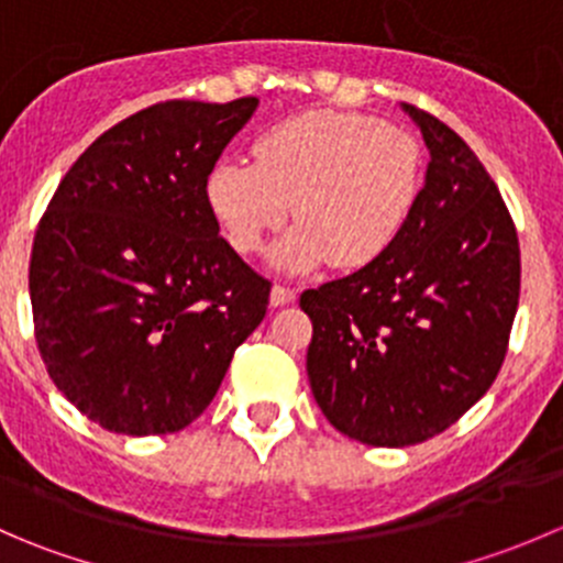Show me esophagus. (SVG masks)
Returning a JSON list of instances; mask_svg holds the SVG:
<instances>
[{
    "label": "esophagus",
    "mask_w": 563,
    "mask_h": 563,
    "mask_svg": "<svg viewBox=\"0 0 563 563\" xmlns=\"http://www.w3.org/2000/svg\"><path fill=\"white\" fill-rule=\"evenodd\" d=\"M294 297H297V291H294V288L275 283V286H272V294H269V302H272V308H283V305L294 302Z\"/></svg>",
    "instance_id": "obj_1"
}]
</instances>
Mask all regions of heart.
<instances>
[{
    "mask_svg": "<svg viewBox=\"0 0 563 563\" xmlns=\"http://www.w3.org/2000/svg\"><path fill=\"white\" fill-rule=\"evenodd\" d=\"M253 161L223 157L203 198L225 242L255 253L288 214L299 220L272 253L283 272L332 261L360 269L391 247L422 192V150L406 130L354 111H305L258 135Z\"/></svg>",
    "mask_w": 563,
    "mask_h": 563,
    "instance_id": "obj_1",
    "label": "heart"
}]
</instances>
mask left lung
Here are the masks:
<instances>
[{"instance_id": "left-lung-1", "label": "left lung", "mask_w": 563, "mask_h": 563, "mask_svg": "<svg viewBox=\"0 0 563 563\" xmlns=\"http://www.w3.org/2000/svg\"><path fill=\"white\" fill-rule=\"evenodd\" d=\"M402 111L430 150L411 220L382 258L299 299L318 408L371 446L455 424L496 382L520 299L518 231L496 181L441 119Z\"/></svg>"}]
</instances>
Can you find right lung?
<instances>
[{
	"label": "right lung",
	"mask_w": 563,
	"mask_h": 563,
	"mask_svg": "<svg viewBox=\"0 0 563 563\" xmlns=\"http://www.w3.org/2000/svg\"><path fill=\"white\" fill-rule=\"evenodd\" d=\"M258 98L166 100L106 130L40 218L35 338L56 389L111 433L166 435L218 395L272 283L220 236L203 181Z\"/></svg>",
	"instance_id": "add662e5"
}]
</instances>
